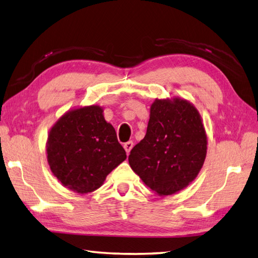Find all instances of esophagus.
<instances>
[{
  "mask_svg": "<svg viewBox=\"0 0 258 258\" xmlns=\"http://www.w3.org/2000/svg\"><path fill=\"white\" fill-rule=\"evenodd\" d=\"M133 147H134V143H133V141H128V143H125V144L123 145V148H124L125 152H127V155H129V152H130L131 149H133Z\"/></svg>",
  "mask_w": 258,
  "mask_h": 258,
  "instance_id": "34e87169",
  "label": "esophagus"
}]
</instances>
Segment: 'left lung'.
<instances>
[{
  "instance_id": "left-lung-1",
  "label": "left lung",
  "mask_w": 258,
  "mask_h": 258,
  "mask_svg": "<svg viewBox=\"0 0 258 258\" xmlns=\"http://www.w3.org/2000/svg\"><path fill=\"white\" fill-rule=\"evenodd\" d=\"M207 154L198 110L180 98L156 99L145 138L130 151L129 165L159 196L172 195L197 177Z\"/></svg>"
}]
</instances>
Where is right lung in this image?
<instances>
[{"label":"right lung","mask_w":258,"mask_h":258,"mask_svg":"<svg viewBox=\"0 0 258 258\" xmlns=\"http://www.w3.org/2000/svg\"><path fill=\"white\" fill-rule=\"evenodd\" d=\"M103 109L88 106L68 111L51 128L46 155L52 173L78 194L92 192L127 158Z\"/></svg>","instance_id":"add662e5"}]
</instances>
